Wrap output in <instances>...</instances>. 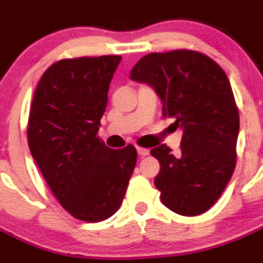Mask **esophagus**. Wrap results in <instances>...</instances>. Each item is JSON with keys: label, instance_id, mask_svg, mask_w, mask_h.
I'll return each mask as SVG.
<instances>
[{"label": "esophagus", "instance_id": "obj_1", "mask_svg": "<svg viewBox=\"0 0 263 263\" xmlns=\"http://www.w3.org/2000/svg\"><path fill=\"white\" fill-rule=\"evenodd\" d=\"M136 149H138V154L140 156L149 155V149L148 148H143V147H136Z\"/></svg>", "mask_w": 263, "mask_h": 263}]
</instances>
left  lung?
<instances>
[{
	"instance_id": "obj_1",
	"label": "left lung",
	"mask_w": 263,
	"mask_h": 263,
	"mask_svg": "<svg viewBox=\"0 0 263 263\" xmlns=\"http://www.w3.org/2000/svg\"><path fill=\"white\" fill-rule=\"evenodd\" d=\"M131 79L155 88L163 116L183 128L178 155L165 144L151 149L160 163L155 186L163 204L186 217L206 213L237 162L239 114L224 70L203 53L178 49L142 57Z\"/></svg>"
}]
</instances>
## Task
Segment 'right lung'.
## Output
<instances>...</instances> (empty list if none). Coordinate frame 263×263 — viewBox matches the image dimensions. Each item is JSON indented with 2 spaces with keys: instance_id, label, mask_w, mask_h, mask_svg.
Masks as SVG:
<instances>
[{
  "instance_id": "add662e5",
  "label": "right lung",
  "mask_w": 263,
  "mask_h": 263,
  "mask_svg": "<svg viewBox=\"0 0 263 263\" xmlns=\"http://www.w3.org/2000/svg\"><path fill=\"white\" fill-rule=\"evenodd\" d=\"M120 56L52 64L40 79L28 144L49 189L76 219L100 222L119 210L136 164L132 144L112 149L98 136Z\"/></svg>"
}]
</instances>
